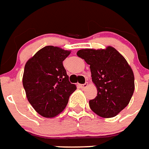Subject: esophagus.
Here are the masks:
<instances>
[{"instance_id":"1","label":"esophagus","mask_w":149,"mask_h":149,"mask_svg":"<svg viewBox=\"0 0 149 149\" xmlns=\"http://www.w3.org/2000/svg\"><path fill=\"white\" fill-rule=\"evenodd\" d=\"M87 86H88V83H87V82H86L84 84H81L80 86H81V88H86Z\"/></svg>"}]
</instances>
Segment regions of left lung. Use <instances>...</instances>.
Wrapping results in <instances>:
<instances>
[{
  "mask_svg": "<svg viewBox=\"0 0 149 149\" xmlns=\"http://www.w3.org/2000/svg\"><path fill=\"white\" fill-rule=\"evenodd\" d=\"M77 56L89 64L97 95L89 100L95 114L112 118L128 106L135 89L133 71L126 60L112 47L106 49H83Z\"/></svg>",
  "mask_w": 149,
  "mask_h": 149,
  "instance_id": "1",
  "label": "left lung"
}]
</instances>
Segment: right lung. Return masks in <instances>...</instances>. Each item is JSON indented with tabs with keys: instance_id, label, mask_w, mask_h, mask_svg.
I'll return each mask as SVG.
<instances>
[{
	"instance_id": "right-lung-1",
	"label": "right lung",
	"mask_w": 149,
	"mask_h": 149,
	"mask_svg": "<svg viewBox=\"0 0 149 149\" xmlns=\"http://www.w3.org/2000/svg\"><path fill=\"white\" fill-rule=\"evenodd\" d=\"M70 51L54 46L43 47L26 63L23 86L26 98L40 116L55 117L63 112L77 86L69 81L63 61Z\"/></svg>"
}]
</instances>
